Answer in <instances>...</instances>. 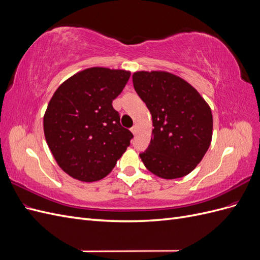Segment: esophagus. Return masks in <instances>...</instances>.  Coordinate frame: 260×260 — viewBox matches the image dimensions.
I'll list each match as a JSON object with an SVG mask.
<instances>
[{"label": "esophagus", "instance_id": "1", "mask_svg": "<svg viewBox=\"0 0 260 260\" xmlns=\"http://www.w3.org/2000/svg\"><path fill=\"white\" fill-rule=\"evenodd\" d=\"M131 132L133 133V135H137V132H138V127H137V125H133V127L131 128Z\"/></svg>", "mask_w": 260, "mask_h": 260}]
</instances>
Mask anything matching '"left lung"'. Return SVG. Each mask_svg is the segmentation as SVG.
<instances>
[{"mask_svg": "<svg viewBox=\"0 0 260 260\" xmlns=\"http://www.w3.org/2000/svg\"><path fill=\"white\" fill-rule=\"evenodd\" d=\"M132 81L151 112V143L140 157L162 179L182 178L198 166L211 142L212 115L201 94L167 72H137Z\"/></svg>", "mask_w": 260, "mask_h": 260, "instance_id": "left-lung-1", "label": "left lung"}]
</instances>
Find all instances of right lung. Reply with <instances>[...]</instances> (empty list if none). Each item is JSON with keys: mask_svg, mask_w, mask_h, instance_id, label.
Here are the masks:
<instances>
[{"mask_svg": "<svg viewBox=\"0 0 260 260\" xmlns=\"http://www.w3.org/2000/svg\"><path fill=\"white\" fill-rule=\"evenodd\" d=\"M130 72L104 67L84 69L55 91L43 117L46 143L58 166L83 182L113 170L133 135L120 124L112 103Z\"/></svg>", "mask_w": 260, "mask_h": 260, "instance_id": "right-lung-1", "label": "right lung"}]
</instances>
